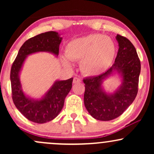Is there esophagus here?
Masks as SVG:
<instances>
[{"label": "esophagus", "mask_w": 154, "mask_h": 154, "mask_svg": "<svg viewBox=\"0 0 154 154\" xmlns=\"http://www.w3.org/2000/svg\"><path fill=\"white\" fill-rule=\"evenodd\" d=\"M81 79L78 78V77H74L73 79V83L74 84H77V83H80Z\"/></svg>", "instance_id": "34e87169"}]
</instances>
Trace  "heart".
I'll return each mask as SVG.
<instances>
[{"label": "heart", "instance_id": "obj_1", "mask_svg": "<svg viewBox=\"0 0 154 154\" xmlns=\"http://www.w3.org/2000/svg\"><path fill=\"white\" fill-rule=\"evenodd\" d=\"M116 54V45L109 37L91 34L75 39L65 48V54L69 59L81 61V71L85 75H95L106 70L112 63ZM67 66L68 60L63 59Z\"/></svg>", "mask_w": 154, "mask_h": 154}]
</instances>
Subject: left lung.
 Here are the masks:
<instances>
[{
	"label": "left lung",
	"instance_id": "left-lung-1",
	"mask_svg": "<svg viewBox=\"0 0 154 154\" xmlns=\"http://www.w3.org/2000/svg\"><path fill=\"white\" fill-rule=\"evenodd\" d=\"M119 50L114 64L103 74L83 79L85 83L84 103L89 114L100 121H110L122 114L131 105L138 91L140 61L135 48L128 38L116 35ZM123 77V83L113 94H107L102 82L113 72Z\"/></svg>",
	"mask_w": 154,
	"mask_h": 154
}]
</instances>
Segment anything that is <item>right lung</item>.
Returning <instances> with one entry per match:
<instances>
[{
  "instance_id": "add662e5",
  "label": "right lung",
  "mask_w": 154,
  "mask_h": 154,
  "mask_svg": "<svg viewBox=\"0 0 154 154\" xmlns=\"http://www.w3.org/2000/svg\"><path fill=\"white\" fill-rule=\"evenodd\" d=\"M61 40L59 33L54 31L41 33L28 39L20 48L11 66L10 78L14 103L26 119L33 122L45 123L58 116L63 106L65 98L71 91L73 78L56 81L42 99L34 100L23 93L19 72L28 55L45 51L58 56Z\"/></svg>"
}]
</instances>
